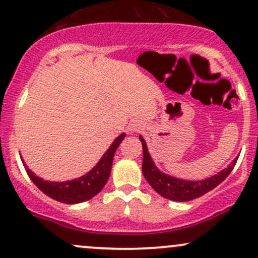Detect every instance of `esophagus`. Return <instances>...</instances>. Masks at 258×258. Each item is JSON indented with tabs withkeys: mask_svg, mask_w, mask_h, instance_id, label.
<instances>
[{
	"mask_svg": "<svg viewBox=\"0 0 258 258\" xmlns=\"http://www.w3.org/2000/svg\"><path fill=\"white\" fill-rule=\"evenodd\" d=\"M142 128H144V125H142V123L139 122V120H136V122H134L130 125V130L135 133H139L140 130H142Z\"/></svg>",
	"mask_w": 258,
	"mask_h": 258,
	"instance_id": "34e87169",
	"label": "esophagus"
}]
</instances>
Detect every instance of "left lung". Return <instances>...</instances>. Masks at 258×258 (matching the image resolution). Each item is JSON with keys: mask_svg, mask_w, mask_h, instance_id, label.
I'll return each instance as SVG.
<instances>
[{"mask_svg": "<svg viewBox=\"0 0 258 258\" xmlns=\"http://www.w3.org/2000/svg\"><path fill=\"white\" fill-rule=\"evenodd\" d=\"M140 141L142 142V150H144V160H142V174L147 182L152 186V188L158 192L160 196L166 199L175 202H188L192 199L199 198L204 196L205 193L210 192L215 187L225 181V178L231 174L238 158H235L228 168L223 169L219 174L211 176L210 178L203 181H184L180 178H175L169 175L163 174L153 164V160L148 154L146 142L142 136H140Z\"/></svg>", "mask_w": 258, "mask_h": 258, "instance_id": "8db88e82", "label": "left lung"}]
</instances>
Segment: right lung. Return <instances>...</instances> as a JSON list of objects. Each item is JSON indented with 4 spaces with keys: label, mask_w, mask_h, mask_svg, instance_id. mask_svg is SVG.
I'll return each mask as SVG.
<instances>
[{
    "label": "right lung",
    "mask_w": 258,
    "mask_h": 258,
    "mask_svg": "<svg viewBox=\"0 0 258 258\" xmlns=\"http://www.w3.org/2000/svg\"><path fill=\"white\" fill-rule=\"evenodd\" d=\"M124 138H125V134L118 136L107 150V152L102 156V158L100 159L96 166H94L92 170L84 175V176L72 181H66V182H49V181H44L36 176L27 168L25 163L23 162V164L25 165L27 175L31 178L32 182L44 195L55 199L57 202L66 203V204H77V203L89 201V199L95 197L100 190L104 188L108 177H110L114 152H116V150Z\"/></svg>",
    "instance_id": "right-lung-1"
}]
</instances>
